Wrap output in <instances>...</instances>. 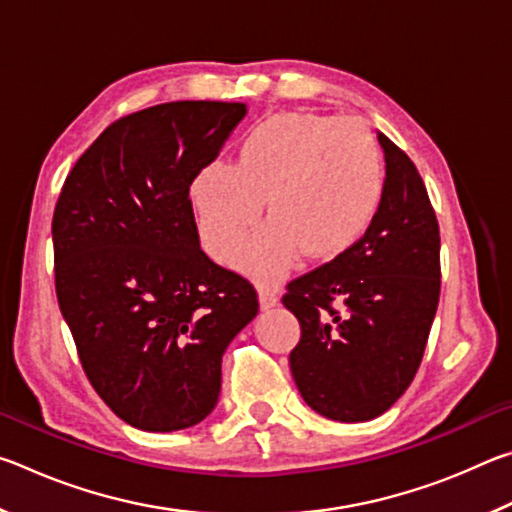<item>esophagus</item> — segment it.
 I'll use <instances>...</instances> for the list:
<instances>
[{"label":"esophagus","instance_id":"34e87169","mask_svg":"<svg viewBox=\"0 0 512 512\" xmlns=\"http://www.w3.org/2000/svg\"><path fill=\"white\" fill-rule=\"evenodd\" d=\"M277 302H280V293H277V289H271V287L259 289V307H262L264 311L273 309Z\"/></svg>","mask_w":512,"mask_h":512}]
</instances>
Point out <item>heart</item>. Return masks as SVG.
<instances>
[{
	"mask_svg": "<svg viewBox=\"0 0 512 512\" xmlns=\"http://www.w3.org/2000/svg\"><path fill=\"white\" fill-rule=\"evenodd\" d=\"M386 192L379 144L352 119L291 110L250 128L232 167L212 162L189 187L201 239L232 262L262 200L272 219L241 251L237 266L273 284L300 253L329 262L357 244L375 223Z\"/></svg>",
	"mask_w": 512,
	"mask_h": 512,
	"instance_id": "1",
	"label": "heart"
}]
</instances>
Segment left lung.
<instances>
[{"mask_svg":"<svg viewBox=\"0 0 512 512\" xmlns=\"http://www.w3.org/2000/svg\"><path fill=\"white\" fill-rule=\"evenodd\" d=\"M386 192L348 253L293 280L282 298L300 323L289 363L311 409L366 422L400 400L418 372L440 298V232L427 187L402 149L377 133ZM334 304H343L339 315Z\"/></svg>","mask_w":512,"mask_h":512,"instance_id":"obj_1","label":"left lung"}]
</instances>
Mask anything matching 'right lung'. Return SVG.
Here are the masks:
<instances>
[{"label": "right lung", "mask_w": 512, "mask_h": 512, "mask_svg": "<svg viewBox=\"0 0 512 512\" xmlns=\"http://www.w3.org/2000/svg\"><path fill=\"white\" fill-rule=\"evenodd\" d=\"M248 115L171 101L121 117L74 164L54 225L56 293L94 391L142 431L194 427L257 316L244 277L201 250L189 185Z\"/></svg>", "instance_id": "right-lung-1"}]
</instances>
